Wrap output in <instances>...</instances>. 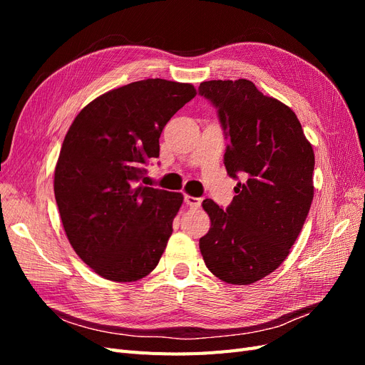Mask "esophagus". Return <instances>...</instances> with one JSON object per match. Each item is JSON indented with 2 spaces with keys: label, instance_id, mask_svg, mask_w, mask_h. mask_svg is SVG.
I'll return each instance as SVG.
<instances>
[{
  "label": "esophagus",
  "instance_id": "1",
  "mask_svg": "<svg viewBox=\"0 0 365 365\" xmlns=\"http://www.w3.org/2000/svg\"><path fill=\"white\" fill-rule=\"evenodd\" d=\"M184 201H185L187 205L192 207V208H197L201 205V197H195V196H190V195H185Z\"/></svg>",
  "mask_w": 365,
  "mask_h": 365
}]
</instances>
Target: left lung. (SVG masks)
<instances>
[{"instance_id": "1", "label": "left lung", "mask_w": 365, "mask_h": 365, "mask_svg": "<svg viewBox=\"0 0 365 365\" xmlns=\"http://www.w3.org/2000/svg\"><path fill=\"white\" fill-rule=\"evenodd\" d=\"M212 102L230 141L224 163L231 178L244 173L227 210L205 200L208 233L200 250L210 272L231 284H251L288 257L314 200L312 145L289 106L251 81H208Z\"/></svg>"}]
</instances>
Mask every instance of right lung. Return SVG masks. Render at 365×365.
I'll use <instances>...</instances> for the list:
<instances>
[{"instance_id": "add662e5", "label": "right lung", "mask_w": 365, "mask_h": 365, "mask_svg": "<svg viewBox=\"0 0 365 365\" xmlns=\"http://www.w3.org/2000/svg\"><path fill=\"white\" fill-rule=\"evenodd\" d=\"M195 86L146 79L88 103L63 138L54 196L73 250L111 282H135L158 264L182 195L138 181L160 157V135Z\"/></svg>"}]
</instances>
